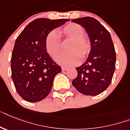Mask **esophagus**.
<instances>
[{"label": "esophagus", "instance_id": "1", "mask_svg": "<svg viewBox=\"0 0 130 130\" xmlns=\"http://www.w3.org/2000/svg\"><path fill=\"white\" fill-rule=\"evenodd\" d=\"M68 70V68H67L62 67V70L63 72H64V71H66V70Z\"/></svg>", "mask_w": 130, "mask_h": 130}]
</instances>
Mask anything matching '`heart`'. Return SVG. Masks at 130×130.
<instances>
[{"instance_id": "1", "label": "heart", "mask_w": 130, "mask_h": 130, "mask_svg": "<svg viewBox=\"0 0 130 130\" xmlns=\"http://www.w3.org/2000/svg\"><path fill=\"white\" fill-rule=\"evenodd\" d=\"M61 33L65 38L71 39L67 46L68 52L60 54L56 60L63 66H72L80 63L81 58L85 59L91 50V44L83 36L84 30L82 26L76 23H69L61 30ZM46 51L52 58H54L61 50V40L56 30L48 32L45 39Z\"/></svg>"}]
</instances>
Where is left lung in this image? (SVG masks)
Instances as JSON below:
<instances>
[{"label": "left lung", "instance_id": "8db88e82", "mask_svg": "<svg viewBox=\"0 0 130 130\" xmlns=\"http://www.w3.org/2000/svg\"><path fill=\"white\" fill-rule=\"evenodd\" d=\"M72 22L86 29L91 44L86 61L77 67L78 76L72 85L87 96L101 94L110 86L116 68V52L110 32L96 19L82 17Z\"/></svg>", "mask_w": 130, "mask_h": 130}]
</instances>
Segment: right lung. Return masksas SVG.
<instances>
[{
    "label": "right lung",
    "instance_id": "1",
    "mask_svg": "<svg viewBox=\"0 0 130 130\" xmlns=\"http://www.w3.org/2000/svg\"><path fill=\"white\" fill-rule=\"evenodd\" d=\"M69 20L37 19L17 37L12 53V79L18 94L26 101L44 99L55 76L62 71L47 52L45 39L49 32Z\"/></svg>",
    "mask_w": 130,
    "mask_h": 130
}]
</instances>
